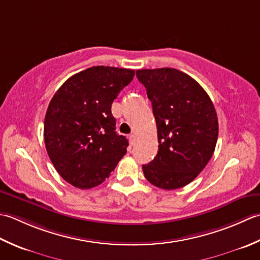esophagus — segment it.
Wrapping results in <instances>:
<instances>
[{
	"label": "esophagus",
	"instance_id": "34e87169",
	"mask_svg": "<svg viewBox=\"0 0 260 260\" xmlns=\"http://www.w3.org/2000/svg\"><path fill=\"white\" fill-rule=\"evenodd\" d=\"M129 140H130V144L134 145L135 141H136V135H135V134L130 135V136H129Z\"/></svg>",
	"mask_w": 260,
	"mask_h": 260
}]
</instances>
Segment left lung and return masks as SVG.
Segmentation results:
<instances>
[{"mask_svg": "<svg viewBox=\"0 0 260 260\" xmlns=\"http://www.w3.org/2000/svg\"><path fill=\"white\" fill-rule=\"evenodd\" d=\"M137 78L151 101L158 152L142 165L145 177L162 189L189 184L203 171L218 140V116L204 88L175 68L139 70Z\"/></svg>", "mask_w": 260, "mask_h": 260, "instance_id": "left-lung-1", "label": "left lung"}]
</instances>
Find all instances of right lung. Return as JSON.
Instances as JSON below:
<instances>
[{
	"label": "right lung",
	"mask_w": 260,
	"mask_h": 260,
	"mask_svg": "<svg viewBox=\"0 0 260 260\" xmlns=\"http://www.w3.org/2000/svg\"><path fill=\"white\" fill-rule=\"evenodd\" d=\"M134 76V70L93 66L68 78L51 99L45 116L46 149L73 186H98L126 153L128 140L115 132L111 105Z\"/></svg>",
	"instance_id": "obj_1"
}]
</instances>
